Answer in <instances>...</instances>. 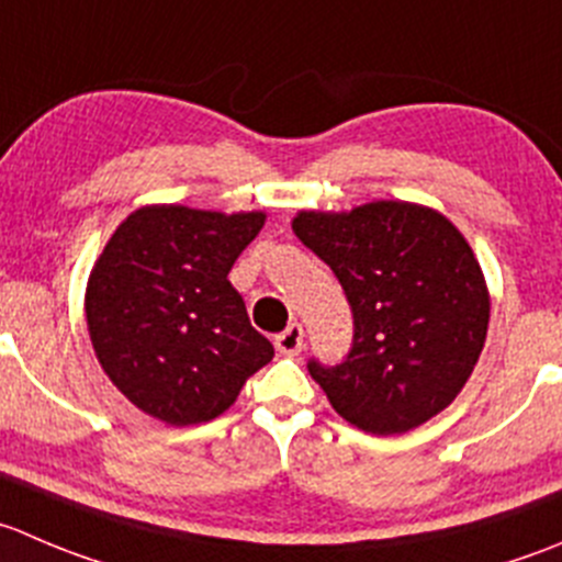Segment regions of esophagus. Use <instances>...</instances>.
I'll use <instances>...</instances> for the list:
<instances>
[{"mask_svg":"<svg viewBox=\"0 0 562 562\" xmlns=\"http://www.w3.org/2000/svg\"><path fill=\"white\" fill-rule=\"evenodd\" d=\"M274 346H277V351L288 353V357H293V353L302 351V346H304L302 324H296V321H293V324H288V329L277 335Z\"/></svg>","mask_w":562,"mask_h":562,"instance_id":"esophagus-1","label":"esophagus"}]
</instances>
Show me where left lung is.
<instances>
[{
  "mask_svg": "<svg viewBox=\"0 0 562 562\" xmlns=\"http://www.w3.org/2000/svg\"><path fill=\"white\" fill-rule=\"evenodd\" d=\"M293 233L340 280L351 348L307 370L342 419L375 437L412 431L453 403L488 329V291L470 244L431 209L370 203L302 211Z\"/></svg>",
  "mask_w": 562,
  "mask_h": 562,
  "instance_id": "left-lung-1",
  "label": "left lung"
}]
</instances>
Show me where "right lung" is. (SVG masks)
<instances>
[{"mask_svg":"<svg viewBox=\"0 0 562 562\" xmlns=\"http://www.w3.org/2000/svg\"><path fill=\"white\" fill-rule=\"evenodd\" d=\"M263 220L150 205L109 238L87 282V329L103 373L150 417L209 423L274 357L227 280Z\"/></svg>","mask_w":562,"mask_h":562,"instance_id":"right-lung-1","label":"right lung"}]
</instances>
